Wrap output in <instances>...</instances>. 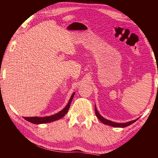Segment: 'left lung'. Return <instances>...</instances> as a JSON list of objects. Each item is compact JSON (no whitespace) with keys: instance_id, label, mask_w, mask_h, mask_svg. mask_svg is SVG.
<instances>
[{"instance_id":"8db88e82","label":"left lung","mask_w":158,"mask_h":158,"mask_svg":"<svg viewBox=\"0 0 158 158\" xmlns=\"http://www.w3.org/2000/svg\"><path fill=\"white\" fill-rule=\"evenodd\" d=\"M95 114H96V116L98 118V119L100 120V121L102 123L105 124V125H110V126L112 127H127L130 125L131 124L134 123L137 121V119L136 120H134V121H130V122H127V123H115L113 121H109V120L105 118L102 117L101 116V115L99 114L98 111L97 110V108H96V106H95Z\"/></svg>"}]
</instances>
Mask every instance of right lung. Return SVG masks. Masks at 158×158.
Here are the masks:
<instances>
[{"mask_svg": "<svg viewBox=\"0 0 158 158\" xmlns=\"http://www.w3.org/2000/svg\"><path fill=\"white\" fill-rule=\"evenodd\" d=\"M74 95V93L72 95L70 99L68 102V105H66V106L64 108L63 110H61L60 111L58 112V113L53 114L52 116H44V117H23L24 119L28 121L29 122L32 123L34 124H42V123H51L55 121H57V120L60 119L61 118H63L65 115L68 113V111L69 109V106H70V104L72 102V100H73V97Z\"/></svg>", "mask_w": 158, "mask_h": 158, "instance_id": "1", "label": "right lung"}]
</instances>
